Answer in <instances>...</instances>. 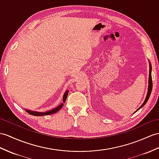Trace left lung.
Masks as SVG:
<instances>
[{
	"label": "left lung",
	"mask_w": 159,
	"mask_h": 159,
	"mask_svg": "<svg viewBox=\"0 0 159 159\" xmlns=\"http://www.w3.org/2000/svg\"><path fill=\"white\" fill-rule=\"evenodd\" d=\"M151 70H152V67H151V65H150V71H149V81H148V93H147V96H146V98L144 100V103L142 104V106L139 108V109L142 108L143 106L144 105V104L147 102L148 101V100L149 99V97L150 96L151 94V92H152V75H151Z\"/></svg>",
	"instance_id": "obj_1"
}]
</instances>
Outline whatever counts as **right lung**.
Returning a JSON list of instances; mask_svg holds the SVG:
<instances>
[{"instance_id":"1","label":"right lung","mask_w":159,"mask_h":159,"mask_svg":"<svg viewBox=\"0 0 159 159\" xmlns=\"http://www.w3.org/2000/svg\"><path fill=\"white\" fill-rule=\"evenodd\" d=\"M68 93H69V91H67L65 92V94L63 96V102H65V101H66V99H67V95H68ZM63 106V104L62 103L60 106H59L57 108H55V109H53L51 111H48L47 112H46V113H38V112H35V111H29V110H26V112L30 114V115H34V116H42V115H51V114H54L57 113V112L59 111L62 107Z\"/></svg>"}]
</instances>
